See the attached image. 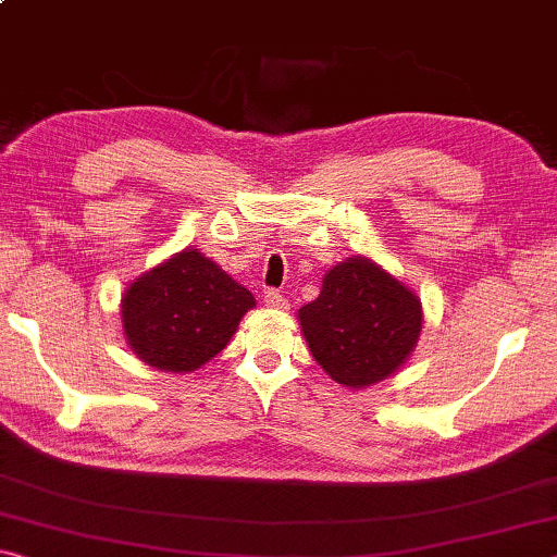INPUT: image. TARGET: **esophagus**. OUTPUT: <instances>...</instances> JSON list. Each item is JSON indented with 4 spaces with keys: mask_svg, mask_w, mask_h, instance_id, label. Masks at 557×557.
I'll list each match as a JSON object with an SVG mask.
<instances>
[{
    "mask_svg": "<svg viewBox=\"0 0 557 557\" xmlns=\"http://www.w3.org/2000/svg\"><path fill=\"white\" fill-rule=\"evenodd\" d=\"M262 301H265V307L277 309V312H285V309L289 307L287 299L282 297V292H277V289H268L265 295H262Z\"/></svg>",
    "mask_w": 557,
    "mask_h": 557,
    "instance_id": "obj_1",
    "label": "esophagus"
}]
</instances>
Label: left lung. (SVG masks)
I'll return each instance as SVG.
<instances>
[{"instance_id": "8db88e82", "label": "left lung", "mask_w": 557, "mask_h": 557, "mask_svg": "<svg viewBox=\"0 0 557 557\" xmlns=\"http://www.w3.org/2000/svg\"><path fill=\"white\" fill-rule=\"evenodd\" d=\"M317 363L344 388H369L403 369L422 332V301L366 256L336 262L322 292L299 309Z\"/></svg>"}]
</instances>
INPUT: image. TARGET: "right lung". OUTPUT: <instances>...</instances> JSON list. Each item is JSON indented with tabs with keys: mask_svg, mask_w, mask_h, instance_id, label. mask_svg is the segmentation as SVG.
<instances>
[{
	"mask_svg": "<svg viewBox=\"0 0 557 557\" xmlns=\"http://www.w3.org/2000/svg\"><path fill=\"white\" fill-rule=\"evenodd\" d=\"M256 297L199 248H184L143 272L120 299L122 334L139 361L194 373L219 356Z\"/></svg>",
	"mask_w": 557,
	"mask_h": 557,
	"instance_id": "add662e5",
	"label": "right lung"
}]
</instances>
